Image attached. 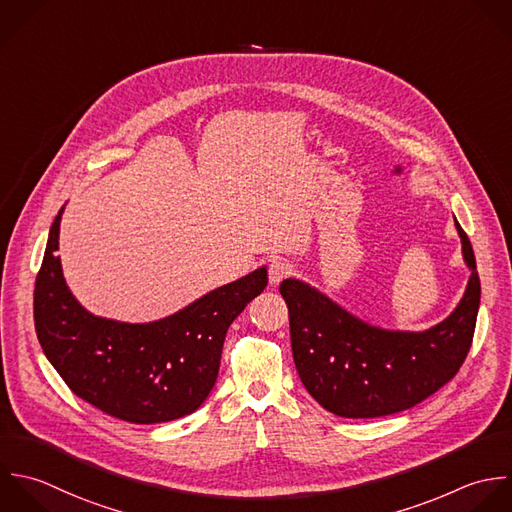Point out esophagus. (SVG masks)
I'll use <instances>...</instances> for the list:
<instances>
[{
  "instance_id": "obj_1",
  "label": "esophagus",
  "mask_w": 512,
  "mask_h": 512,
  "mask_svg": "<svg viewBox=\"0 0 512 512\" xmlns=\"http://www.w3.org/2000/svg\"><path fill=\"white\" fill-rule=\"evenodd\" d=\"M293 273V265L285 259H273L269 263V283L279 285L283 279H287Z\"/></svg>"
}]
</instances>
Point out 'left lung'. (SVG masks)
Instances as JSON below:
<instances>
[{"mask_svg":"<svg viewBox=\"0 0 512 512\" xmlns=\"http://www.w3.org/2000/svg\"><path fill=\"white\" fill-rule=\"evenodd\" d=\"M471 279L459 307L437 327L401 333L371 327L297 279L279 287L291 327L297 373L329 413L373 419L407 411L461 369L473 345L481 281L473 245L455 221Z\"/></svg>","mask_w":512,"mask_h":512,"instance_id":"1","label":"left lung"}]
</instances>
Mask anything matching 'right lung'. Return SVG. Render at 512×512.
<instances>
[{
  "label": "right lung",
  "instance_id": "add662e5",
  "mask_svg": "<svg viewBox=\"0 0 512 512\" xmlns=\"http://www.w3.org/2000/svg\"><path fill=\"white\" fill-rule=\"evenodd\" d=\"M61 213L49 229L33 291L35 333L53 369L79 399L127 423H165L197 411L217 381L227 329L267 287V269L155 323L101 319L65 285L55 255Z\"/></svg>",
  "mask_w": 512,
  "mask_h": 512
}]
</instances>
